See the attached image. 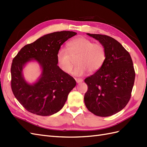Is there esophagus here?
Returning <instances> with one entry per match:
<instances>
[{
    "label": "esophagus",
    "instance_id": "34e87169",
    "mask_svg": "<svg viewBox=\"0 0 147 147\" xmlns=\"http://www.w3.org/2000/svg\"><path fill=\"white\" fill-rule=\"evenodd\" d=\"M83 80L82 79H80V78H76V82L77 83H82L83 82Z\"/></svg>",
    "mask_w": 147,
    "mask_h": 147
}]
</instances>
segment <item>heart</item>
<instances>
[{"label":"heart","mask_w":147,"mask_h":147,"mask_svg":"<svg viewBox=\"0 0 147 147\" xmlns=\"http://www.w3.org/2000/svg\"><path fill=\"white\" fill-rule=\"evenodd\" d=\"M68 48L62 47L57 53L59 67L65 73L69 74L73 67V58L77 59L78 65L73 72L80 76L89 71H97L104 64L106 58L105 50L101 44L93 43L85 37H78L68 43Z\"/></svg>","instance_id":"b5f03b06"}]
</instances>
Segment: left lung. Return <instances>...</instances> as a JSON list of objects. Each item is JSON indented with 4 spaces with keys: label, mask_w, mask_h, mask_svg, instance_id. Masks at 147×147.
<instances>
[{
    "label": "left lung",
    "mask_w": 147,
    "mask_h": 147,
    "mask_svg": "<svg viewBox=\"0 0 147 147\" xmlns=\"http://www.w3.org/2000/svg\"><path fill=\"white\" fill-rule=\"evenodd\" d=\"M86 34L104 47L106 58L101 68L85 80L88 90L84 101L93 114L111 116L125 107L131 98L135 78L132 59L123 45L112 37Z\"/></svg>",
    "instance_id": "8db88e82"
}]
</instances>
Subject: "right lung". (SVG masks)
I'll use <instances>...</instances> for the list:
<instances>
[{
	"instance_id": "right-lung-1",
	"label": "right lung",
	"mask_w": 147,
	"mask_h": 147,
	"mask_svg": "<svg viewBox=\"0 0 147 147\" xmlns=\"http://www.w3.org/2000/svg\"><path fill=\"white\" fill-rule=\"evenodd\" d=\"M76 32L62 31L47 34L33 43L24 46L12 60L11 88L19 102L30 112L47 116L64 107L76 81L57 65V53L61 46ZM40 65L41 75L36 82L28 83L22 69L28 62Z\"/></svg>"
}]
</instances>
